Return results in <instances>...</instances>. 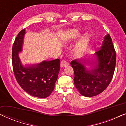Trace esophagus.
<instances>
[{
	"mask_svg": "<svg viewBox=\"0 0 126 126\" xmlns=\"http://www.w3.org/2000/svg\"><path fill=\"white\" fill-rule=\"evenodd\" d=\"M69 65V63L67 62L66 60H62L61 62V67H65L66 66H68Z\"/></svg>",
	"mask_w": 126,
	"mask_h": 126,
	"instance_id": "obj_1",
	"label": "esophagus"
}]
</instances>
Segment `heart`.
<instances>
[{
  "label": "heart",
  "mask_w": 126,
  "mask_h": 126,
  "mask_svg": "<svg viewBox=\"0 0 126 126\" xmlns=\"http://www.w3.org/2000/svg\"><path fill=\"white\" fill-rule=\"evenodd\" d=\"M80 35V32L76 29H70L67 30L62 35V38L65 41H70L78 38ZM90 41V36L85 34L82 35L77 41L74 49L75 56H80L83 53L88 46Z\"/></svg>",
  "instance_id": "obj_1"
}]
</instances>
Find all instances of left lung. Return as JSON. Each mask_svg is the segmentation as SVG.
I'll list each match as a JSON object with an SVG mask.
<instances>
[{"label": "left lung", "mask_w": 126, "mask_h": 126, "mask_svg": "<svg viewBox=\"0 0 126 126\" xmlns=\"http://www.w3.org/2000/svg\"><path fill=\"white\" fill-rule=\"evenodd\" d=\"M95 54L98 63L92 70H86L77 60L70 63L75 73V87L85 97H92L103 92L112 79L116 65V51L108 34L105 36L102 46Z\"/></svg>", "instance_id": "obj_1"}]
</instances>
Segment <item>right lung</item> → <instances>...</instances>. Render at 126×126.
<instances>
[{"mask_svg": "<svg viewBox=\"0 0 126 126\" xmlns=\"http://www.w3.org/2000/svg\"><path fill=\"white\" fill-rule=\"evenodd\" d=\"M25 30L17 35L12 49V63L15 79L20 87L34 97L45 98L54 90L60 71V60L43 61L35 66L24 67L21 65L18 53L22 50Z\"/></svg>", "mask_w": 126, "mask_h": 126, "instance_id": "add662e5", "label": "right lung"}]
</instances>
